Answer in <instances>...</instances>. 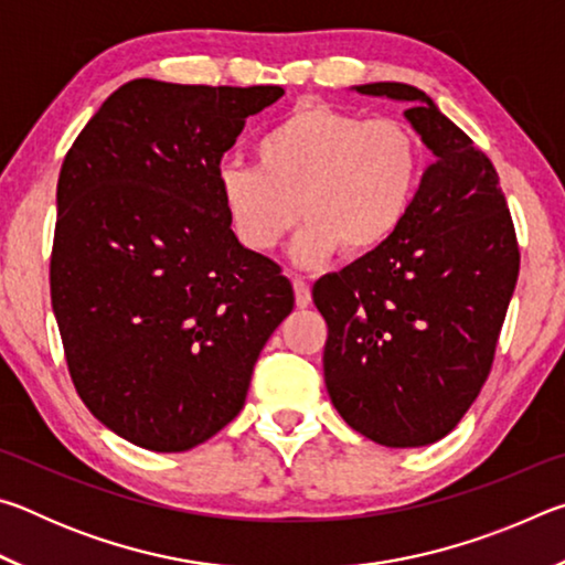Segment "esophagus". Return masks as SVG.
Wrapping results in <instances>:
<instances>
[{
  "label": "esophagus",
  "instance_id": "34e87169",
  "mask_svg": "<svg viewBox=\"0 0 565 565\" xmlns=\"http://www.w3.org/2000/svg\"><path fill=\"white\" fill-rule=\"evenodd\" d=\"M291 284H294V296H296V306L299 309H306V306L311 303V289L309 284H306L301 276H291Z\"/></svg>",
  "mask_w": 565,
  "mask_h": 565
}]
</instances>
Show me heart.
<instances>
[{
    "mask_svg": "<svg viewBox=\"0 0 565 565\" xmlns=\"http://www.w3.org/2000/svg\"><path fill=\"white\" fill-rule=\"evenodd\" d=\"M259 164H224L218 191L236 236L271 252L301 214L291 259L327 264L341 248L379 252L406 224L424 181L418 134L398 119L301 104L262 134Z\"/></svg>",
    "mask_w": 565,
    "mask_h": 565,
    "instance_id": "obj_1",
    "label": "heart"
}]
</instances>
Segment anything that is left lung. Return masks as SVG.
<instances>
[{"label":"left lung","instance_id":"left-lung-1","mask_svg":"<svg viewBox=\"0 0 565 565\" xmlns=\"http://www.w3.org/2000/svg\"><path fill=\"white\" fill-rule=\"evenodd\" d=\"M406 102L434 154L406 224L313 284L327 319L323 381L341 418L388 448L454 431L489 376L519 279V242L491 159L411 84L353 87Z\"/></svg>","mask_w":565,"mask_h":565}]
</instances>
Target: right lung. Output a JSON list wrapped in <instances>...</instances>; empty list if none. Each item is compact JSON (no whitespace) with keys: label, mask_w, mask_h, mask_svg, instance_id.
<instances>
[{"label":"right lung","mask_w":565,"mask_h":565,"mask_svg":"<svg viewBox=\"0 0 565 565\" xmlns=\"http://www.w3.org/2000/svg\"><path fill=\"white\" fill-rule=\"evenodd\" d=\"M281 97L134 79L66 151L52 309L76 394L134 446L177 454L222 431L294 309L281 266L238 244L218 191L246 119Z\"/></svg>","instance_id":"1"}]
</instances>
